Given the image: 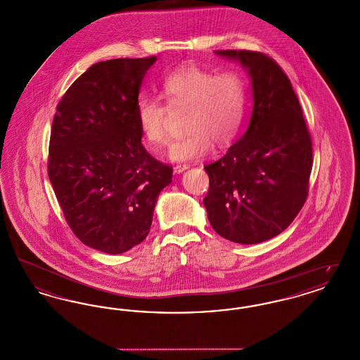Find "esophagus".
Segmentation results:
<instances>
[{"label": "esophagus", "mask_w": 360, "mask_h": 360, "mask_svg": "<svg viewBox=\"0 0 360 360\" xmlns=\"http://www.w3.org/2000/svg\"><path fill=\"white\" fill-rule=\"evenodd\" d=\"M188 165H186V163H179V165H176L175 167H174V172H176V174H181V172H185V170H188Z\"/></svg>", "instance_id": "34e87169"}]
</instances>
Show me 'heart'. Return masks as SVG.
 <instances>
[{"label": "heart", "mask_w": 360, "mask_h": 360, "mask_svg": "<svg viewBox=\"0 0 360 360\" xmlns=\"http://www.w3.org/2000/svg\"><path fill=\"white\" fill-rule=\"evenodd\" d=\"M160 93L166 103L150 97L137 103L140 132L154 150L169 141L170 110H186L184 127L188 132L169 148L174 160L201 158L213 143L225 148L239 136L245 117L247 87L238 72L184 68L165 78Z\"/></svg>", "instance_id": "1"}]
</instances>
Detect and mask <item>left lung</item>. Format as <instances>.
Wrapping results in <instances>:
<instances>
[{
	"instance_id": "left-lung-1",
	"label": "left lung",
	"mask_w": 360,
	"mask_h": 360,
	"mask_svg": "<svg viewBox=\"0 0 360 360\" xmlns=\"http://www.w3.org/2000/svg\"><path fill=\"white\" fill-rule=\"evenodd\" d=\"M239 60L252 81L254 109L247 132L221 159L206 165L209 223L240 244L283 232L308 198L311 137L290 79L263 52L217 50Z\"/></svg>"
}]
</instances>
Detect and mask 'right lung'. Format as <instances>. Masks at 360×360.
I'll use <instances>...</instances> for the list:
<instances>
[{
	"label": "right lung",
	"instance_id": "obj_1",
	"mask_svg": "<svg viewBox=\"0 0 360 360\" xmlns=\"http://www.w3.org/2000/svg\"><path fill=\"white\" fill-rule=\"evenodd\" d=\"M156 60L98 62L74 81L56 106L49 176L74 235L105 254H122L147 238L155 204L172 167L141 144L139 90Z\"/></svg>",
	"mask_w": 360,
	"mask_h": 360
}]
</instances>
